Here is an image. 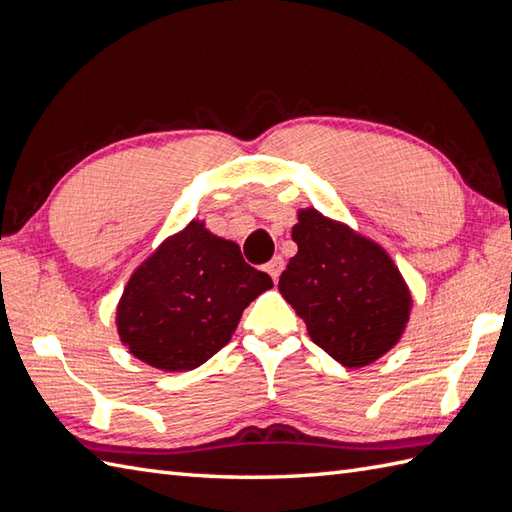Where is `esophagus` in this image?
Returning <instances> with one entry per match:
<instances>
[{"label": "esophagus", "instance_id": "34e87169", "mask_svg": "<svg viewBox=\"0 0 512 512\" xmlns=\"http://www.w3.org/2000/svg\"><path fill=\"white\" fill-rule=\"evenodd\" d=\"M283 266H285V261H283V257H274V259H270L268 264H266V272L270 274L272 277V281L277 283L279 281V277H281V272H283Z\"/></svg>", "mask_w": 512, "mask_h": 512}]
</instances>
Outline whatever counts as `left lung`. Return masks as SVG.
Returning a JSON list of instances; mask_svg holds the SVG:
<instances>
[{"label": "left lung", "mask_w": 512, "mask_h": 512, "mask_svg": "<svg viewBox=\"0 0 512 512\" xmlns=\"http://www.w3.org/2000/svg\"><path fill=\"white\" fill-rule=\"evenodd\" d=\"M298 253L279 279L313 344L346 368H363L400 342L411 292L398 266L365 235L307 207L292 229Z\"/></svg>", "instance_id": "1"}]
</instances>
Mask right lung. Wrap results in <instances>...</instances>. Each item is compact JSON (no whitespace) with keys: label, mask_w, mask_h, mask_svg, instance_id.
Listing matches in <instances>:
<instances>
[{"label":"right lung","mask_w":512,"mask_h":512,"mask_svg":"<svg viewBox=\"0 0 512 512\" xmlns=\"http://www.w3.org/2000/svg\"><path fill=\"white\" fill-rule=\"evenodd\" d=\"M272 287L240 246L192 220L131 274L116 307V331L136 359L164 372L203 365L229 344L242 311Z\"/></svg>","instance_id":"right-lung-1"}]
</instances>
